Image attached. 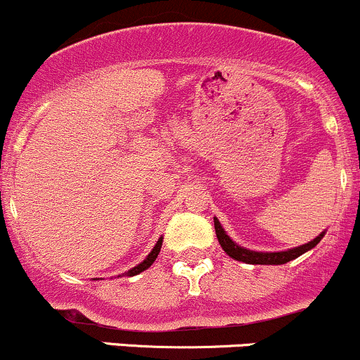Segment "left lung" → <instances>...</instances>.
Here are the masks:
<instances>
[{"label": "left lung", "instance_id": "obj_1", "mask_svg": "<svg viewBox=\"0 0 360 360\" xmlns=\"http://www.w3.org/2000/svg\"><path fill=\"white\" fill-rule=\"evenodd\" d=\"M213 220H214V232H217L218 243H220L221 250H224L229 257L234 258V260L251 263V265H283V263L295 260V258H298L300 255L307 253V251H310L312 248H316L326 234V231L321 232V234H319L316 239L310 240V243L291 248V250H286V251H253L234 243V240L231 239V236L225 232V229L221 227V224L218 221L217 217H214Z\"/></svg>", "mask_w": 360, "mask_h": 360}]
</instances>
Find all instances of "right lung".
I'll list each match as a JSON object with an SVG mask.
<instances>
[{
    "mask_svg": "<svg viewBox=\"0 0 360 360\" xmlns=\"http://www.w3.org/2000/svg\"><path fill=\"white\" fill-rule=\"evenodd\" d=\"M161 246H162V237H159L158 243H155V246L153 248V251H150V253L146 257V260H143L142 263H139L136 266H133V269H129L128 272H126V276H128V277L136 276V274H140V272H143V270L149 269V266L155 262V258H158L159 251H161Z\"/></svg>",
    "mask_w": 360,
    "mask_h": 360,
    "instance_id": "right-lung-1",
    "label": "right lung"
}]
</instances>
